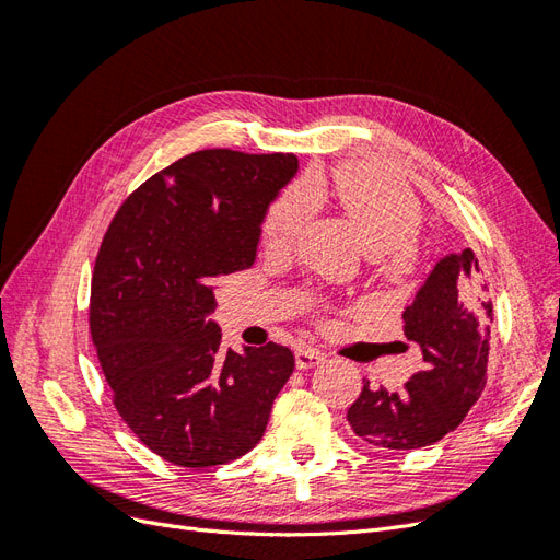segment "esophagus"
<instances>
[{
  "mask_svg": "<svg viewBox=\"0 0 560 560\" xmlns=\"http://www.w3.org/2000/svg\"><path fill=\"white\" fill-rule=\"evenodd\" d=\"M322 362H325V354H322V352L315 350V348L303 346V348L296 350V366H299V369H313V366H317V364H322Z\"/></svg>",
  "mask_w": 560,
  "mask_h": 560,
  "instance_id": "34e87169",
  "label": "esophagus"
}]
</instances>
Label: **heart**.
Segmentation results:
<instances>
[{"label":"heart","instance_id":"1","mask_svg":"<svg viewBox=\"0 0 560 560\" xmlns=\"http://www.w3.org/2000/svg\"><path fill=\"white\" fill-rule=\"evenodd\" d=\"M336 196L346 217L358 229L366 254L393 280L416 273V235L422 224V210L409 186H404L381 167L352 163L336 175ZM317 210L313 184L299 179L276 196L264 217V238L270 247H290Z\"/></svg>","mask_w":560,"mask_h":560}]
</instances>
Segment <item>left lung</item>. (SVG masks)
Listing matches in <instances>:
<instances>
[{
	"label": "left lung",
	"mask_w": 560,
	"mask_h": 560,
	"mask_svg": "<svg viewBox=\"0 0 560 560\" xmlns=\"http://www.w3.org/2000/svg\"><path fill=\"white\" fill-rule=\"evenodd\" d=\"M481 273L471 249L448 254L434 266L401 315L404 336L422 350L425 369L401 389L364 383L348 409L350 428L362 442L387 451L432 446L479 401L493 322Z\"/></svg>",
	"instance_id": "1"
}]
</instances>
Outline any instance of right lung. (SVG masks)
Returning a JSON list of instances; mask_svg holds the SVG:
<instances>
[{"label":"right lung","instance_id":"1","mask_svg":"<svg viewBox=\"0 0 560 560\" xmlns=\"http://www.w3.org/2000/svg\"><path fill=\"white\" fill-rule=\"evenodd\" d=\"M294 154L202 149L135 189L91 282V336L118 416L163 460L202 469L259 444L294 354L224 350L210 319L219 278L257 259L266 210Z\"/></svg>","mask_w":560,"mask_h":560}]
</instances>
